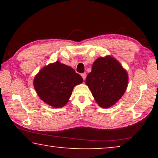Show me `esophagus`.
<instances>
[{
  "mask_svg": "<svg viewBox=\"0 0 158 158\" xmlns=\"http://www.w3.org/2000/svg\"><path fill=\"white\" fill-rule=\"evenodd\" d=\"M81 76H82V77H83V79L84 80V81H85V78H86V74H85V73H82Z\"/></svg>",
  "mask_w": 158,
  "mask_h": 158,
  "instance_id": "obj_1",
  "label": "esophagus"
}]
</instances>
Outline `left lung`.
Masks as SVG:
<instances>
[{
    "label": "left lung",
    "instance_id": "left-lung-1",
    "mask_svg": "<svg viewBox=\"0 0 158 158\" xmlns=\"http://www.w3.org/2000/svg\"><path fill=\"white\" fill-rule=\"evenodd\" d=\"M85 83L98 104L109 108L115 104L126 91L128 75L119 62L107 56L98 58L94 62Z\"/></svg>",
    "mask_w": 158,
    "mask_h": 158
}]
</instances>
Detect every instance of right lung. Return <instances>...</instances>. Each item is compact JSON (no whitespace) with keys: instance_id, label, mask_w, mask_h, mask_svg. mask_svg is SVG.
Wrapping results in <instances>:
<instances>
[{"instance_id":"add662e5","label":"right lung","mask_w":158,"mask_h":158,"mask_svg":"<svg viewBox=\"0 0 158 158\" xmlns=\"http://www.w3.org/2000/svg\"><path fill=\"white\" fill-rule=\"evenodd\" d=\"M82 82V77L72 68L57 61L40 71L34 80V86L43 101L60 108L68 101L74 86Z\"/></svg>"}]
</instances>
